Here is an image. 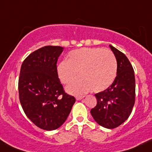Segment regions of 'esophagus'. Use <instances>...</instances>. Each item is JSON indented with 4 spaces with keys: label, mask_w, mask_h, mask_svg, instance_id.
I'll return each instance as SVG.
<instances>
[{
    "label": "esophagus",
    "mask_w": 152,
    "mask_h": 152,
    "mask_svg": "<svg viewBox=\"0 0 152 152\" xmlns=\"http://www.w3.org/2000/svg\"><path fill=\"white\" fill-rule=\"evenodd\" d=\"M83 98H84V96H76V100H81V99H82Z\"/></svg>",
    "instance_id": "esophagus-1"
}]
</instances>
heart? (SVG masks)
<instances>
[{"instance_id": "obj_1", "label": "heart", "mask_w": 152, "mask_h": 152, "mask_svg": "<svg viewBox=\"0 0 152 152\" xmlns=\"http://www.w3.org/2000/svg\"><path fill=\"white\" fill-rule=\"evenodd\" d=\"M67 86L70 94H81L92 90L104 91L111 86L117 75V61L110 50L99 48H82L68 53V61L63 60L57 66L58 76Z\"/></svg>"}]
</instances>
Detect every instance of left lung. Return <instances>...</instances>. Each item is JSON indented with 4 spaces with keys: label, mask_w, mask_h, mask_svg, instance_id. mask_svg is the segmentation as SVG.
I'll return each instance as SVG.
<instances>
[{
    "label": "left lung",
    "mask_w": 152,
    "mask_h": 152,
    "mask_svg": "<svg viewBox=\"0 0 152 152\" xmlns=\"http://www.w3.org/2000/svg\"><path fill=\"white\" fill-rule=\"evenodd\" d=\"M117 61V76L110 87L95 94L97 103L91 110L94 121L102 127L113 129L131 115L135 103L134 71L122 52L110 45Z\"/></svg>",
    "instance_id": "1"
}]
</instances>
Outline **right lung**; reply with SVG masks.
<instances>
[{"label":"right lung","mask_w":152,"mask_h":152,"mask_svg":"<svg viewBox=\"0 0 152 152\" xmlns=\"http://www.w3.org/2000/svg\"><path fill=\"white\" fill-rule=\"evenodd\" d=\"M64 48L45 46L24 60L19 79V100L25 114L37 127L53 131L61 127L76 99L66 94L57 72V61Z\"/></svg>","instance_id":"add662e5"}]
</instances>
